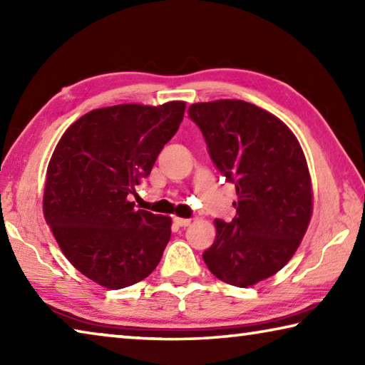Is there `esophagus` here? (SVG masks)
Segmentation results:
<instances>
[{
    "label": "esophagus",
    "mask_w": 365,
    "mask_h": 365,
    "mask_svg": "<svg viewBox=\"0 0 365 365\" xmlns=\"http://www.w3.org/2000/svg\"><path fill=\"white\" fill-rule=\"evenodd\" d=\"M174 222L175 224L178 225V227H188L190 224H191V219H183V217H175L174 219Z\"/></svg>",
    "instance_id": "1"
}]
</instances>
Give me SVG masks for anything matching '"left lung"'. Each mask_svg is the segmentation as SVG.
Wrapping results in <instances>:
<instances>
[{
    "instance_id": "8db88e82",
    "label": "left lung",
    "mask_w": 365,
    "mask_h": 365,
    "mask_svg": "<svg viewBox=\"0 0 365 365\" xmlns=\"http://www.w3.org/2000/svg\"><path fill=\"white\" fill-rule=\"evenodd\" d=\"M215 168L237 188V215L215 219V240L202 252L219 280L246 288L283 269L312 215V188L298 140L279 117L242 100L188 108Z\"/></svg>"
}]
</instances>
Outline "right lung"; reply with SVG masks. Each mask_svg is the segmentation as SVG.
I'll list each match as a JSON object with an SVG mask.
<instances>
[{
  "mask_svg": "<svg viewBox=\"0 0 365 365\" xmlns=\"http://www.w3.org/2000/svg\"><path fill=\"white\" fill-rule=\"evenodd\" d=\"M183 113V101L90 110L67 128L53 153L43 214L64 256L98 285L130 287L163 257L170 217L135 209L128 195L150 175Z\"/></svg>",
  "mask_w": 365,
  "mask_h": 365,
  "instance_id": "obj_1",
  "label": "right lung"
}]
</instances>
